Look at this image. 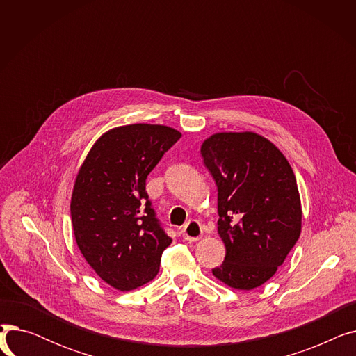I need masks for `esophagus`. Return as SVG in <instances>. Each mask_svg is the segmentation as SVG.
I'll use <instances>...</instances> for the list:
<instances>
[{"mask_svg": "<svg viewBox=\"0 0 356 356\" xmlns=\"http://www.w3.org/2000/svg\"><path fill=\"white\" fill-rule=\"evenodd\" d=\"M180 234H181L183 239H186V241H197V239L202 236V234H203V228H202V225H200V222H197V220H189V222L186 223V225L181 228Z\"/></svg>", "mask_w": 356, "mask_h": 356, "instance_id": "obj_1", "label": "esophagus"}]
</instances>
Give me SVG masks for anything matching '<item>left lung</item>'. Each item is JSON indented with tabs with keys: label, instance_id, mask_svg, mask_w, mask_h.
<instances>
[{
	"label": "left lung",
	"instance_id": "left-lung-1",
	"mask_svg": "<svg viewBox=\"0 0 356 356\" xmlns=\"http://www.w3.org/2000/svg\"><path fill=\"white\" fill-rule=\"evenodd\" d=\"M200 154L218 186V232L227 255L213 275L252 290L270 280L302 231L294 173L282 152L254 133H220Z\"/></svg>",
	"mask_w": 356,
	"mask_h": 356
}]
</instances>
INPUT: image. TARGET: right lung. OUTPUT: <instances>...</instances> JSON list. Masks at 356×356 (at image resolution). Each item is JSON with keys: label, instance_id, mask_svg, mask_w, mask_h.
Listing matches in <instances>:
<instances>
[{"label": "right lung", "instance_id": "right-lung-1", "mask_svg": "<svg viewBox=\"0 0 356 356\" xmlns=\"http://www.w3.org/2000/svg\"><path fill=\"white\" fill-rule=\"evenodd\" d=\"M180 137L164 125L111 129L92 147L74 181L70 218L76 244L88 264L117 290H134L153 280L172 244L145 180Z\"/></svg>", "mask_w": 356, "mask_h": 356}]
</instances>
